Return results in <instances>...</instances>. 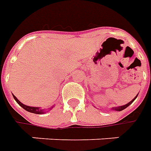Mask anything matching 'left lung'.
<instances>
[{"instance_id":"1","label":"left lung","mask_w":151,"mask_h":151,"mask_svg":"<svg viewBox=\"0 0 151 151\" xmlns=\"http://www.w3.org/2000/svg\"><path fill=\"white\" fill-rule=\"evenodd\" d=\"M137 95H138V94H137ZM137 96L135 97V98L133 99V100H132V101H130L129 103H128L127 104L123 105V106H119V107H114V108H111V110H112V111H122V110H124V109H125V108H128V107H129V105L131 104H132V103H133V102L134 101L135 99H136V98L137 97Z\"/></svg>"}]
</instances>
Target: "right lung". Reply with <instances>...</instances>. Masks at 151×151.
<instances>
[{"label":"right lung","instance_id":"obj_1","mask_svg":"<svg viewBox=\"0 0 151 151\" xmlns=\"http://www.w3.org/2000/svg\"><path fill=\"white\" fill-rule=\"evenodd\" d=\"M13 96H14V99H15V101L18 103V104L21 106L22 108H23V109H25L26 111H29V112H31V113H35V114H43L44 113V111H45V109H42V108H38V107H30V106H27V105L23 104L22 103H21V102L18 100V99L15 97L14 95H13ZM53 107H52V108H50V109H52Z\"/></svg>","mask_w":151,"mask_h":151}]
</instances>
